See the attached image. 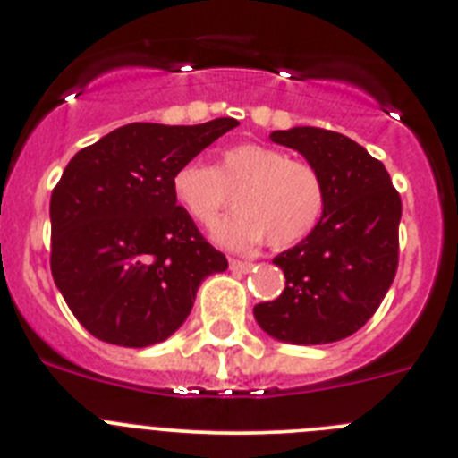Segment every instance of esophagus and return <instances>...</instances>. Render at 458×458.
<instances>
[{
	"label": "esophagus",
	"mask_w": 458,
	"mask_h": 458,
	"mask_svg": "<svg viewBox=\"0 0 458 458\" xmlns=\"http://www.w3.org/2000/svg\"><path fill=\"white\" fill-rule=\"evenodd\" d=\"M253 268L250 262H243V259H230V271H239V273H249Z\"/></svg>",
	"instance_id": "obj_1"
}]
</instances>
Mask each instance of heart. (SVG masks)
Returning <instances> with one entry per match:
<instances>
[{"label":"heart","mask_w":458,"mask_h":458,"mask_svg":"<svg viewBox=\"0 0 458 458\" xmlns=\"http://www.w3.org/2000/svg\"><path fill=\"white\" fill-rule=\"evenodd\" d=\"M171 191L203 228L219 219L234 194L239 209L215 228V239L228 249H253L267 239L276 249L296 246L326 209V187L314 166L253 142L225 148L216 166L185 162L171 178Z\"/></svg>","instance_id":"1"}]
</instances>
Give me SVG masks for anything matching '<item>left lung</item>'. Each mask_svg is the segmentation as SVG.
I'll return each mask as SVG.
<instances>
[{"label":"left lung","instance_id":"8db88e82","mask_svg":"<svg viewBox=\"0 0 458 458\" xmlns=\"http://www.w3.org/2000/svg\"><path fill=\"white\" fill-rule=\"evenodd\" d=\"M271 140L318 171L326 209L301 243L273 258L287 284L255 305V320L287 344L341 341L366 326L393 284L403 200L386 166L341 132L296 126Z\"/></svg>","mask_w":458,"mask_h":458}]
</instances>
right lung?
Instances as JSON below:
<instances>
[{
	"mask_svg": "<svg viewBox=\"0 0 458 458\" xmlns=\"http://www.w3.org/2000/svg\"><path fill=\"white\" fill-rule=\"evenodd\" d=\"M234 126L126 123L65 166L49 203L51 276L89 335L160 344L185 323L200 282L228 268L176 205L171 178Z\"/></svg>",
	"mask_w": 458,
	"mask_h": 458,
	"instance_id": "right-lung-1",
	"label": "right lung"
}]
</instances>
